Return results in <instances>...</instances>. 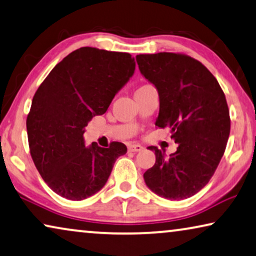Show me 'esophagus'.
Masks as SVG:
<instances>
[{
    "mask_svg": "<svg viewBox=\"0 0 256 256\" xmlns=\"http://www.w3.org/2000/svg\"><path fill=\"white\" fill-rule=\"evenodd\" d=\"M128 152H141L144 150V147L138 144H130L128 146Z\"/></svg>",
    "mask_w": 256,
    "mask_h": 256,
    "instance_id": "1",
    "label": "esophagus"
}]
</instances>
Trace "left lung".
<instances>
[{
    "label": "left lung",
    "instance_id": "1",
    "mask_svg": "<svg viewBox=\"0 0 256 256\" xmlns=\"http://www.w3.org/2000/svg\"><path fill=\"white\" fill-rule=\"evenodd\" d=\"M136 60L158 90L155 125L169 128L178 144L169 158L150 147L156 161L144 174V182L166 199H188L208 184L226 152L231 126L226 95L212 72L186 54H140Z\"/></svg>",
    "mask_w": 256,
    "mask_h": 256
}]
</instances>
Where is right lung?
I'll return each instance as SVG.
<instances>
[{
    "instance_id": "add662e5",
    "label": "right lung",
    "mask_w": 256,
    "mask_h": 256,
    "mask_svg": "<svg viewBox=\"0 0 256 256\" xmlns=\"http://www.w3.org/2000/svg\"><path fill=\"white\" fill-rule=\"evenodd\" d=\"M128 52L82 47L49 72L34 94L26 120L30 152L44 180L58 196L82 200L98 192L126 152L124 144L86 147L82 134L106 112L133 74Z\"/></svg>"
}]
</instances>
